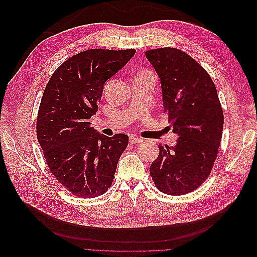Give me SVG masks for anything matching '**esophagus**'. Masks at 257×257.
Returning a JSON list of instances; mask_svg holds the SVG:
<instances>
[{"label":"esophagus","instance_id":"1","mask_svg":"<svg viewBox=\"0 0 257 257\" xmlns=\"http://www.w3.org/2000/svg\"><path fill=\"white\" fill-rule=\"evenodd\" d=\"M130 142L132 144H139V143H143L144 139L139 138V137H135V136H130Z\"/></svg>","mask_w":257,"mask_h":257}]
</instances>
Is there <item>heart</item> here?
Returning <instances> with one entry per match:
<instances>
[{
	"mask_svg": "<svg viewBox=\"0 0 257 257\" xmlns=\"http://www.w3.org/2000/svg\"><path fill=\"white\" fill-rule=\"evenodd\" d=\"M148 74H149V73H148Z\"/></svg>",
	"mask_w": 257,
	"mask_h": 257,
	"instance_id": "b5f03b06",
	"label": "heart"
}]
</instances>
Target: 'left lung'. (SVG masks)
Returning <instances> with one entry per match:
<instances>
[{
  "instance_id": "1",
  "label": "left lung",
  "mask_w": 257,
  "mask_h": 257,
  "mask_svg": "<svg viewBox=\"0 0 257 257\" xmlns=\"http://www.w3.org/2000/svg\"><path fill=\"white\" fill-rule=\"evenodd\" d=\"M146 58L160 77L164 110L179 136L175 147L160 144L150 175L161 192L183 195L211 173L222 139V106L211 77L188 53L165 47L147 50Z\"/></svg>"
}]
</instances>
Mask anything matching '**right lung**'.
Wrapping results in <instances>:
<instances>
[{
    "instance_id": "add662e5",
    "label": "right lung",
    "mask_w": 257,
    "mask_h": 257,
    "mask_svg": "<svg viewBox=\"0 0 257 257\" xmlns=\"http://www.w3.org/2000/svg\"><path fill=\"white\" fill-rule=\"evenodd\" d=\"M136 50L89 49L61 64L43 93L37 141L48 167L73 195L93 198L110 188L128 136L107 137L91 127L104 84Z\"/></svg>"
}]
</instances>
